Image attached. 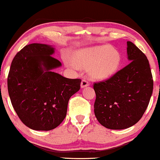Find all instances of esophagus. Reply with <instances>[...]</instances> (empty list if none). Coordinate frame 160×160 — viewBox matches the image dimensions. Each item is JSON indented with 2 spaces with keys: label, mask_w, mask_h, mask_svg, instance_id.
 Masks as SVG:
<instances>
[{
  "label": "esophagus",
  "mask_w": 160,
  "mask_h": 160,
  "mask_svg": "<svg viewBox=\"0 0 160 160\" xmlns=\"http://www.w3.org/2000/svg\"><path fill=\"white\" fill-rule=\"evenodd\" d=\"M89 82L87 79H83L82 81V83H81V87H82V88H84V87L89 86Z\"/></svg>",
  "instance_id": "obj_1"
}]
</instances>
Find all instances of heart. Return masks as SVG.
Listing matches in <instances>:
<instances>
[{
    "label": "heart",
    "instance_id": "heart-1",
    "mask_svg": "<svg viewBox=\"0 0 160 160\" xmlns=\"http://www.w3.org/2000/svg\"><path fill=\"white\" fill-rule=\"evenodd\" d=\"M73 59L82 68H88L89 74L95 79L104 80L117 73L121 63V56L108 45L85 48L76 51Z\"/></svg>",
    "mask_w": 160,
    "mask_h": 160
}]
</instances>
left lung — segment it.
<instances>
[{
	"mask_svg": "<svg viewBox=\"0 0 160 160\" xmlns=\"http://www.w3.org/2000/svg\"><path fill=\"white\" fill-rule=\"evenodd\" d=\"M129 64L104 82L94 84V111L105 128L122 130L137 123L152 95L153 78L146 56L131 41L127 42Z\"/></svg>",
	"mask_w": 160,
	"mask_h": 160,
	"instance_id": "1",
	"label": "left lung"
}]
</instances>
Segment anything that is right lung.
<instances>
[{"mask_svg":"<svg viewBox=\"0 0 160 160\" xmlns=\"http://www.w3.org/2000/svg\"><path fill=\"white\" fill-rule=\"evenodd\" d=\"M54 48L43 43L25 46L13 59L8 91L13 108L23 124L35 130H51L66 117L70 98L82 80L63 77L52 70L62 64L52 55Z\"/></svg>","mask_w":160,"mask_h":160,"instance_id":"add662e5","label":"right lung"}]
</instances>
